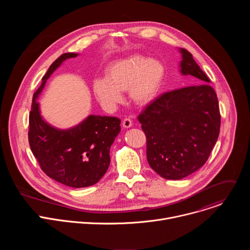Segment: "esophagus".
Segmentation results:
<instances>
[{
    "label": "esophagus",
    "instance_id": "esophagus-1",
    "mask_svg": "<svg viewBox=\"0 0 250 250\" xmlns=\"http://www.w3.org/2000/svg\"><path fill=\"white\" fill-rule=\"evenodd\" d=\"M132 125V121L129 118H125L123 120V126L125 128H128Z\"/></svg>",
    "mask_w": 250,
    "mask_h": 250
}]
</instances>
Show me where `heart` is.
Instances as JSON below:
<instances>
[{"label": "heart", "mask_w": 250, "mask_h": 250, "mask_svg": "<svg viewBox=\"0 0 250 250\" xmlns=\"http://www.w3.org/2000/svg\"><path fill=\"white\" fill-rule=\"evenodd\" d=\"M164 74V67L159 61L130 55L106 66L105 77L93 81V91L100 103L109 108L123 100L121 92L126 90L133 104L146 105L157 96Z\"/></svg>", "instance_id": "b5f03b06"}]
</instances>
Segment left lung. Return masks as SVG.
Segmentation results:
<instances>
[{
  "instance_id": "obj_1",
  "label": "left lung",
  "mask_w": 250,
  "mask_h": 250,
  "mask_svg": "<svg viewBox=\"0 0 250 250\" xmlns=\"http://www.w3.org/2000/svg\"><path fill=\"white\" fill-rule=\"evenodd\" d=\"M181 73L190 85L156 98L137 117L146 136L150 167L168 180H180L208 160L220 134L221 114L209 79L181 48Z\"/></svg>"
}]
</instances>
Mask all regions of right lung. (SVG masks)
I'll return each mask as SVG.
<instances>
[{"instance_id":"1","label":"right lung","mask_w":250,"mask_h":250,"mask_svg":"<svg viewBox=\"0 0 250 250\" xmlns=\"http://www.w3.org/2000/svg\"><path fill=\"white\" fill-rule=\"evenodd\" d=\"M64 53L48 68L41 87L35 91L29 113L28 142L42 170L55 181L72 188L96 184L110 165V148L121 131V120L115 117L89 116L75 127L60 130L47 125L35 102L46 80L67 58Z\"/></svg>"}]
</instances>
